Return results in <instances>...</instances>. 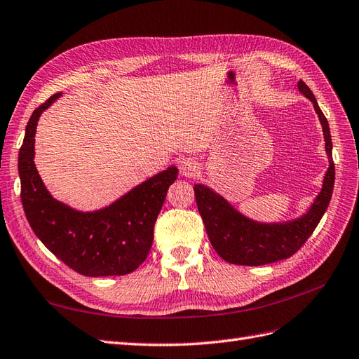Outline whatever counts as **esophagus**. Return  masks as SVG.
Listing matches in <instances>:
<instances>
[{
	"instance_id": "1",
	"label": "esophagus",
	"mask_w": 359,
	"mask_h": 359,
	"mask_svg": "<svg viewBox=\"0 0 359 359\" xmlns=\"http://www.w3.org/2000/svg\"><path fill=\"white\" fill-rule=\"evenodd\" d=\"M198 171V163L194 161V159H189V158H185L180 161V172L183 174V176L187 177H191L194 176Z\"/></svg>"
}]
</instances>
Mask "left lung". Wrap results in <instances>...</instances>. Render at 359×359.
Returning <instances> with one entry per match:
<instances>
[{"label": "left lung", "instance_id": "1", "mask_svg": "<svg viewBox=\"0 0 359 359\" xmlns=\"http://www.w3.org/2000/svg\"><path fill=\"white\" fill-rule=\"evenodd\" d=\"M298 88L304 96L313 102V107L322 123L325 149L327 158H330V168L325 174L322 191L304 217L283 224H260L245 218L208 187H194L197 208L204 227H206L209 241L213 250L225 262L242 266H260L292 257L311 236L331 201L335 167L332 161L330 125H327L322 109L317 105L313 91L302 79H299Z\"/></svg>", "mask_w": 359, "mask_h": 359}]
</instances>
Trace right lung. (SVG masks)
<instances>
[{"label":"right lung","instance_id":"right-lung-1","mask_svg":"<svg viewBox=\"0 0 359 359\" xmlns=\"http://www.w3.org/2000/svg\"><path fill=\"white\" fill-rule=\"evenodd\" d=\"M60 96L53 95L34 109L19 150L20 200L25 217L45 247L75 272L86 276L134 272L150 252L153 229L167 191L177 179V168L170 167L156 174L96 212H78L57 201L45 188L33 158L39 117Z\"/></svg>","mask_w":359,"mask_h":359}]
</instances>
